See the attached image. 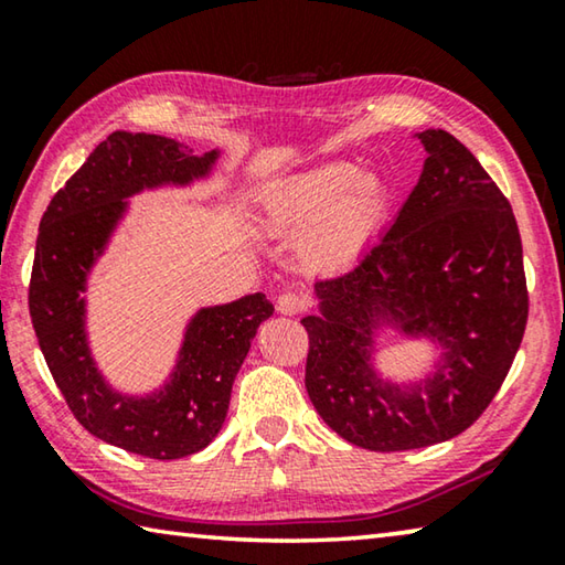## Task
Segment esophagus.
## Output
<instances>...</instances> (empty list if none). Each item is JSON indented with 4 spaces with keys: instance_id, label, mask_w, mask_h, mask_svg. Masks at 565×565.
I'll return each mask as SVG.
<instances>
[{
    "instance_id": "obj_1",
    "label": "esophagus",
    "mask_w": 565,
    "mask_h": 565,
    "mask_svg": "<svg viewBox=\"0 0 565 565\" xmlns=\"http://www.w3.org/2000/svg\"><path fill=\"white\" fill-rule=\"evenodd\" d=\"M303 309H306L303 296L294 294V291H286L279 296V299H276V311L284 313V317H296V313H301Z\"/></svg>"
}]
</instances>
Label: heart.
I'll list each match as a JSON object with an SVG mask.
<instances>
[{"instance_id": "1", "label": "heart", "mask_w": 565, "mask_h": 565, "mask_svg": "<svg viewBox=\"0 0 565 565\" xmlns=\"http://www.w3.org/2000/svg\"><path fill=\"white\" fill-rule=\"evenodd\" d=\"M386 204L376 171L331 161L274 181L262 194V224L271 234H299L303 259L339 269L374 234Z\"/></svg>"}]
</instances>
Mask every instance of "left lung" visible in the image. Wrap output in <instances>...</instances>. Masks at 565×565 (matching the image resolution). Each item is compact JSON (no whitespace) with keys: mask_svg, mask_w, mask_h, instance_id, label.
Instances as JSON below:
<instances>
[{"mask_svg":"<svg viewBox=\"0 0 565 565\" xmlns=\"http://www.w3.org/2000/svg\"><path fill=\"white\" fill-rule=\"evenodd\" d=\"M418 184L376 244L313 284L306 391L349 444L411 451L463 434L499 394L529 319L523 246L509 199L461 141L416 134ZM394 330L441 350L420 382L381 380L377 337Z\"/></svg>","mask_w":565,"mask_h":565,"instance_id":"obj_1","label":"left lung"}]
</instances>
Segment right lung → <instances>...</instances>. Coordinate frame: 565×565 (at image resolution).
<instances>
[{
  "label": "right lung",
  "instance_id": "1",
  "mask_svg": "<svg viewBox=\"0 0 565 565\" xmlns=\"http://www.w3.org/2000/svg\"><path fill=\"white\" fill-rule=\"evenodd\" d=\"M218 149H194L159 134L114 131L56 191L36 236L30 313L40 349L74 418L102 441L159 461L202 451L222 431L234 379L259 323L274 313L264 294L202 306L184 329L169 379L151 394L114 388L94 361L87 279L145 189L206 179Z\"/></svg>",
  "mask_w": 565,
  "mask_h": 565
}]
</instances>
